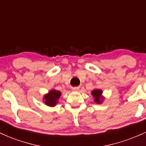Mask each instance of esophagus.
<instances>
[{
  "instance_id": "1",
  "label": "esophagus",
  "mask_w": 146,
  "mask_h": 146,
  "mask_svg": "<svg viewBox=\"0 0 146 146\" xmlns=\"http://www.w3.org/2000/svg\"><path fill=\"white\" fill-rule=\"evenodd\" d=\"M79 89H80L79 87H73V88H72V90L73 91H78Z\"/></svg>"
}]
</instances>
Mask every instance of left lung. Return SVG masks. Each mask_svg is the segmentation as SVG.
I'll return each mask as SVG.
<instances>
[{
  "instance_id": "1",
  "label": "left lung",
  "mask_w": 146,
  "mask_h": 146,
  "mask_svg": "<svg viewBox=\"0 0 146 146\" xmlns=\"http://www.w3.org/2000/svg\"><path fill=\"white\" fill-rule=\"evenodd\" d=\"M102 93V91L101 90H98L95 89L92 91L91 94L93 95V96L94 97V101L96 103L100 104L102 102V100H103V99L101 98V95Z\"/></svg>"
}]
</instances>
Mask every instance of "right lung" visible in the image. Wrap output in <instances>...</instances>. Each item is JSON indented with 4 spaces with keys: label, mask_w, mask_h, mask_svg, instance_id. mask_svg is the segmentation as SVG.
I'll return each instance as SVG.
<instances>
[{
    "label": "right lung",
    "mask_w": 146,
    "mask_h": 146,
    "mask_svg": "<svg viewBox=\"0 0 146 146\" xmlns=\"http://www.w3.org/2000/svg\"><path fill=\"white\" fill-rule=\"evenodd\" d=\"M61 93L59 90H52L48 94L45 95L44 96V103L49 106H55L58 103V100L60 98Z\"/></svg>",
    "instance_id": "right-lung-1"
}]
</instances>
